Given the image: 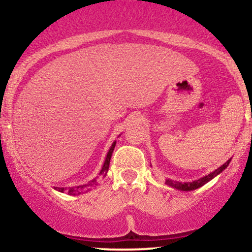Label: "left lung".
I'll return each mask as SVG.
<instances>
[{
    "mask_svg": "<svg viewBox=\"0 0 252 252\" xmlns=\"http://www.w3.org/2000/svg\"><path fill=\"white\" fill-rule=\"evenodd\" d=\"M230 161H231V160L226 161V162L222 164L221 167H219L218 169H216L215 172L210 173L209 175L202 176V178L198 179V180H195V181H192V182H184V184H182V182L174 181V180H170V179H167L166 184L168 185V186H172V187H174V189H180V190H193V189H199V187L204 186L205 184H207V182H209L210 180H212V179L216 178V176L218 175V174H220L222 170H224V169L226 168V167L228 166V163H230Z\"/></svg>",
    "mask_w": 252,
    "mask_h": 252,
    "instance_id": "left-lung-1",
    "label": "left lung"
}]
</instances>
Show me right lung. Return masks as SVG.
<instances>
[{"mask_svg": "<svg viewBox=\"0 0 252 252\" xmlns=\"http://www.w3.org/2000/svg\"><path fill=\"white\" fill-rule=\"evenodd\" d=\"M115 146H116V142L112 143V146L110 147V149H109L108 154H106L105 161H104L103 168H102V170H100V172H99V175L105 176V175H106V173H108V170H109V164H110V160H111V155H112V152H114V149H115ZM96 181H97V179H94V180L90 181V182H88V184H86V185H83V186L72 187V189H63V187H56V189H57V190H59V192H62V193H63V192H67L68 194H71V195H77V194H80V193H82L84 189L89 190L90 187L94 186V185H96Z\"/></svg>", "mask_w": 252, "mask_h": 252, "instance_id": "1", "label": "right lung"}]
</instances>
